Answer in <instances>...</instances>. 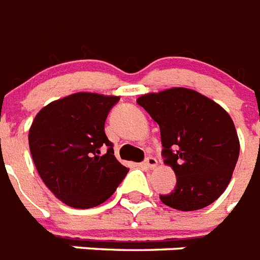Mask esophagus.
<instances>
[{"label":"esophagus","instance_id":"obj_1","mask_svg":"<svg viewBox=\"0 0 260 260\" xmlns=\"http://www.w3.org/2000/svg\"><path fill=\"white\" fill-rule=\"evenodd\" d=\"M144 165H146L148 169H151V170H152V169H155V167L158 166V160H156L155 158H152V156H148V158L144 160Z\"/></svg>","mask_w":260,"mask_h":260}]
</instances>
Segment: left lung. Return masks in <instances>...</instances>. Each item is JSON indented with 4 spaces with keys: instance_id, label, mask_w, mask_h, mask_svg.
Wrapping results in <instances>:
<instances>
[{
    "instance_id": "1",
    "label": "left lung",
    "mask_w": 260,
    "mask_h": 260,
    "mask_svg": "<svg viewBox=\"0 0 260 260\" xmlns=\"http://www.w3.org/2000/svg\"><path fill=\"white\" fill-rule=\"evenodd\" d=\"M138 104L159 124L165 165L177 177L174 191L160 196V201L182 212L216 201L230 185L240 151L226 110L186 87L143 94Z\"/></svg>"
}]
</instances>
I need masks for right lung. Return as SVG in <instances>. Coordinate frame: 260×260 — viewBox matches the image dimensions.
<instances>
[{
    "instance_id": "right-lung-1",
    "label": "right lung",
    "mask_w": 260,
    "mask_h": 260,
    "mask_svg": "<svg viewBox=\"0 0 260 260\" xmlns=\"http://www.w3.org/2000/svg\"><path fill=\"white\" fill-rule=\"evenodd\" d=\"M118 100L79 91L50 102L32 121L28 142L36 170L55 197L71 208L105 202L129 171L116 159L105 135V120Z\"/></svg>"
}]
</instances>
